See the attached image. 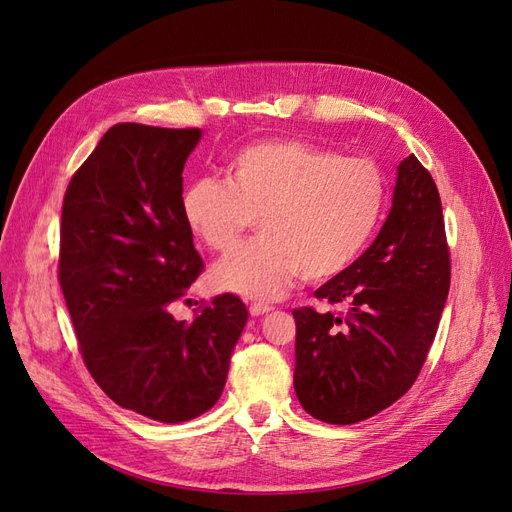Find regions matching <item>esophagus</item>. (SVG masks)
Returning <instances> with one entry per match:
<instances>
[{
	"mask_svg": "<svg viewBox=\"0 0 512 512\" xmlns=\"http://www.w3.org/2000/svg\"><path fill=\"white\" fill-rule=\"evenodd\" d=\"M271 305H265V303H252L250 305V314L252 316H262V314H269L271 312Z\"/></svg>",
	"mask_w": 512,
	"mask_h": 512,
	"instance_id": "obj_1",
	"label": "esophagus"
}]
</instances>
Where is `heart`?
<instances>
[{"mask_svg": "<svg viewBox=\"0 0 512 512\" xmlns=\"http://www.w3.org/2000/svg\"><path fill=\"white\" fill-rule=\"evenodd\" d=\"M224 175L185 185L181 215L213 252L232 250L258 218L260 239L211 269L213 288L254 301L280 299L299 275L344 273L374 237L389 192L374 160L297 138L241 149Z\"/></svg>", "mask_w": 512, "mask_h": 512, "instance_id": "b5f03b06", "label": "heart"}]
</instances>
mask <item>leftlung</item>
Segmentation results:
<instances>
[{
    "instance_id": "8db88e82",
    "label": "left lung",
    "mask_w": 512,
    "mask_h": 512,
    "mask_svg": "<svg viewBox=\"0 0 512 512\" xmlns=\"http://www.w3.org/2000/svg\"><path fill=\"white\" fill-rule=\"evenodd\" d=\"M451 286L442 203L427 168L397 166L393 207L376 241L314 294L348 316L294 309V393L307 414L352 425L406 395L438 331Z\"/></svg>"
}]
</instances>
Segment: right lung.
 Masks as SVG:
<instances>
[{"instance_id":"obj_1","label":"right lung","mask_w":512,"mask_h":512,"mask_svg":"<svg viewBox=\"0 0 512 512\" xmlns=\"http://www.w3.org/2000/svg\"><path fill=\"white\" fill-rule=\"evenodd\" d=\"M200 136L117 123L61 209L59 284L89 374L117 406L160 423L215 406L247 322L235 294L192 322L168 312L203 271L181 215V173Z\"/></svg>"}]
</instances>
